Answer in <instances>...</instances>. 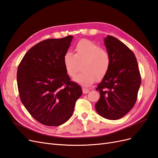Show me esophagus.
<instances>
[{
    "label": "esophagus",
    "instance_id": "1",
    "mask_svg": "<svg viewBox=\"0 0 158 158\" xmlns=\"http://www.w3.org/2000/svg\"><path fill=\"white\" fill-rule=\"evenodd\" d=\"M82 92H83L84 94H88V93L89 92V89H87V88H82Z\"/></svg>",
    "mask_w": 158,
    "mask_h": 158
}]
</instances>
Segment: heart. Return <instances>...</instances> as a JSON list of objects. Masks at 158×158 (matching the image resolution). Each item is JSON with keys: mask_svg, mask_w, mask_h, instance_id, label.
Here are the masks:
<instances>
[{"mask_svg": "<svg viewBox=\"0 0 158 158\" xmlns=\"http://www.w3.org/2000/svg\"><path fill=\"white\" fill-rule=\"evenodd\" d=\"M66 73L73 78L82 65V72L75 78V81L85 86L92 84L96 79L103 78L111 64L109 52L94 42L88 40L80 41L74 49V55L66 52L63 57Z\"/></svg>", "mask_w": 158, "mask_h": 158, "instance_id": "heart-1", "label": "heart"}]
</instances>
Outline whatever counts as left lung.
I'll return each mask as SVG.
<instances>
[{"instance_id":"obj_1","label":"left lung","mask_w":158,"mask_h":158,"mask_svg":"<svg viewBox=\"0 0 158 158\" xmlns=\"http://www.w3.org/2000/svg\"><path fill=\"white\" fill-rule=\"evenodd\" d=\"M105 45L111 58L108 73L96 90L100 99L95 109L102 117L117 120L130 111L136 102L141 76L134 52L116 37L108 35Z\"/></svg>"}]
</instances>
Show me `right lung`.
<instances>
[{
    "instance_id": "obj_1",
    "label": "right lung",
    "mask_w": 158,
    "mask_h": 158,
    "mask_svg": "<svg viewBox=\"0 0 158 158\" xmlns=\"http://www.w3.org/2000/svg\"><path fill=\"white\" fill-rule=\"evenodd\" d=\"M73 36L47 39L33 46L19 64L17 84L22 103L37 121L57 127L73 115L82 94L70 80L63 63Z\"/></svg>"
}]
</instances>
